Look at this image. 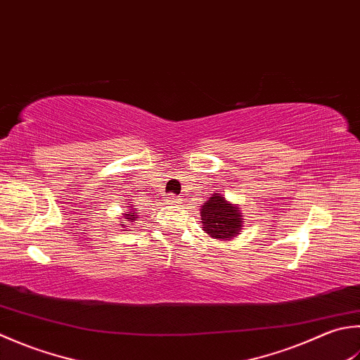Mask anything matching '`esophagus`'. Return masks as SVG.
Instances as JSON below:
<instances>
[{
    "mask_svg": "<svg viewBox=\"0 0 360 360\" xmlns=\"http://www.w3.org/2000/svg\"><path fill=\"white\" fill-rule=\"evenodd\" d=\"M164 201L168 204H173V202H179V198H174V196H165Z\"/></svg>",
    "mask_w": 360,
    "mask_h": 360,
    "instance_id": "1",
    "label": "esophagus"
}]
</instances>
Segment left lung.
Segmentation results:
<instances>
[{"label": "left lung", "instance_id": "8db88e82", "mask_svg": "<svg viewBox=\"0 0 360 360\" xmlns=\"http://www.w3.org/2000/svg\"><path fill=\"white\" fill-rule=\"evenodd\" d=\"M201 226L209 237L217 240H232L242 234L245 215L240 207L224 198L221 193H214L201 204Z\"/></svg>", "mask_w": 360, "mask_h": 360}]
</instances>
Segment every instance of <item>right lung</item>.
<instances>
[{"mask_svg":"<svg viewBox=\"0 0 360 360\" xmlns=\"http://www.w3.org/2000/svg\"><path fill=\"white\" fill-rule=\"evenodd\" d=\"M126 207H128V209H126V212H123V215H122V221H120V226L128 229V224H132L134 221L137 220V209H134L132 204H129V206H126Z\"/></svg>","mask_w":360,"mask_h":360,"instance_id":"right-lung-1","label":"right lung"}]
</instances>
